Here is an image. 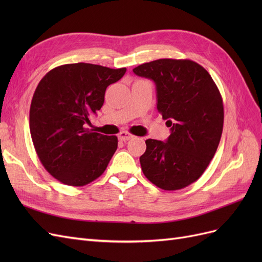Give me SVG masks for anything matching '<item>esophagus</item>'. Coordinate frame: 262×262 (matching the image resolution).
Here are the masks:
<instances>
[{"label":"esophagus","mask_w":262,"mask_h":262,"mask_svg":"<svg viewBox=\"0 0 262 262\" xmlns=\"http://www.w3.org/2000/svg\"><path fill=\"white\" fill-rule=\"evenodd\" d=\"M118 138H119V140H121V141H129V140H131L132 138H133V136L131 133H129V132H126V131H122V132H120L119 133V136H118Z\"/></svg>","instance_id":"obj_1"}]
</instances>
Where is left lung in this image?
I'll use <instances>...</instances> for the list:
<instances>
[{"mask_svg": "<svg viewBox=\"0 0 262 262\" xmlns=\"http://www.w3.org/2000/svg\"><path fill=\"white\" fill-rule=\"evenodd\" d=\"M156 85L157 110L170 126L167 141L148 139L140 157L145 177L179 190L201 177L215 154L224 123L223 100L209 72L191 60L160 59L133 69Z\"/></svg>", "mask_w": 262, "mask_h": 262, "instance_id": "1", "label": "left lung"}]
</instances>
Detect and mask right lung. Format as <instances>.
<instances>
[{
	"label": "right lung",
	"instance_id": "add662e5",
	"mask_svg": "<svg viewBox=\"0 0 262 262\" xmlns=\"http://www.w3.org/2000/svg\"><path fill=\"white\" fill-rule=\"evenodd\" d=\"M126 69L72 63L52 69L31 99L29 129L46 170L64 185L81 187L102 175L118 147L116 136L85 128L104 105L106 89Z\"/></svg>",
	"mask_w": 262,
	"mask_h": 262
}]
</instances>
